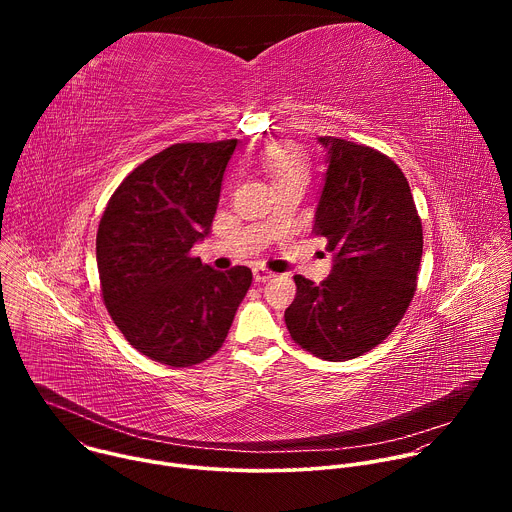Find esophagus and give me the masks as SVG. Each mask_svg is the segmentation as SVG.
I'll use <instances>...</instances> for the list:
<instances>
[{
    "mask_svg": "<svg viewBox=\"0 0 512 512\" xmlns=\"http://www.w3.org/2000/svg\"><path fill=\"white\" fill-rule=\"evenodd\" d=\"M275 273L273 271H269V269H265V267H253V277H255V281H269L271 277H273Z\"/></svg>",
    "mask_w": 512,
    "mask_h": 512,
    "instance_id": "obj_1",
    "label": "esophagus"
}]
</instances>
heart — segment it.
<instances>
[{
  "label": "heart",
  "mask_w": 512,
  "mask_h": 512,
  "mask_svg": "<svg viewBox=\"0 0 512 512\" xmlns=\"http://www.w3.org/2000/svg\"><path fill=\"white\" fill-rule=\"evenodd\" d=\"M263 166L273 178L275 184L287 182V180H308L310 168L308 160L291 145L277 143L263 154Z\"/></svg>",
  "instance_id": "heart-1"
}]
</instances>
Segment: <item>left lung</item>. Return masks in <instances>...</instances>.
Listing matches in <instances>:
<instances>
[{"mask_svg": "<svg viewBox=\"0 0 512 512\" xmlns=\"http://www.w3.org/2000/svg\"><path fill=\"white\" fill-rule=\"evenodd\" d=\"M326 176L314 233L328 239L332 273L320 285L296 275L285 326L308 352L350 360L381 344L405 316L423 253L421 218L401 168L340 137H318Z\"/></svg>", "mask_w": 512, "mask_h": 512, "instance_id": "1", "label": "left lung"}]
</instances>
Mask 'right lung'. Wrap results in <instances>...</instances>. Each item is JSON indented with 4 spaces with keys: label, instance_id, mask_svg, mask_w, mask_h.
<instances>
[{
    "label": "right lung",
    "instance_id": "1",
    "mask_svg": "<svg viewBox=\"0 0 512 512\" xmlns=\"http://www.w3.org/2000/svg\"><path fill=\"white\" fill-rule=\"evenodd\" d=\"M237 139L174 143L113 192L97 231L103 302L125 340L182 369L223 346L253 273L216 271L190 249L212 227Z\"/></svg>",
    "mask_w": 512,
    "mask_h": 512
}]
</instances>
